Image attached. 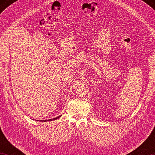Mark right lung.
<instances>
[{"mask_svg": "<svg viewBox=\"0 0 155 155\" xmlns=\"http://www.w3.org/2000/svg\"><path fill=\"white\" fill-rule=\"evenodd\" d=\"M61 117V115H60V116H58V117H55V118H53V119H51V120H44V122H47V121H52V120H57V118H59V117Z\"/></svg>", "mask_w": 155, "mask_h": 155, "instance_id": "add662e5", "label": "right lung"}]
</instances>
